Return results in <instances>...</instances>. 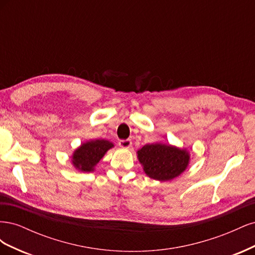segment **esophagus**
Instances as JSON below:
<instances>
[{
	"instance_id": "34e87169",
	"label": "esophagus",
	"mask_w": 255,
	"mask_h": 255,
	"mask_svg": "<svg viewBox=\"0 0 255 255\" xmlns=\"http://www.w3.org/2000/svg\"><path fill=\"white\" fill-rule=\"evenodd\" d=\"M119 145L121 146V148H126V149H128L132 146V140L130 139H121L119 140Z\"/></svg>"
}]
</instances>
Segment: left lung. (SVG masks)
Masks as SVG:
<instances>
[{
	"instance_id": "left-lung-1",
	"label": "left lung",
	"mask_w": 255,
	"mask_h": 255,
	"mask_svg": "<svg viewBox=\"0 0 255 255\" xmlns=\"http://www.w3.org/2000/svg\"><path fill=\"white\" fill-rule=\"evenodd\" d=\"M137 157L146 175L164 182L174 179L186 170L190 158L186 149L158 142L143 145L137 151Z\"/></svg>"
}]
</instances>
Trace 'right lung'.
Instances as JSON below:
<instances>
[{"instance_id":"add662e5","label":"right lung","mask_w":255,"mask_h":255,"mask_svg":"<svg viewBox=\"0 0 255 255\" xmlns=\"http://www.w3.org/2000/svg\"><path fill=\"white\" fill-rule=\"evenodd\" d=\"M113 146V142L105 139H96L84 142L73 152L72 164L78 170L84 172L94 171L95 166Z\"/></svg>"}]
</instances>
